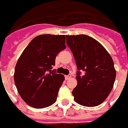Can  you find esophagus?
Returning a JSON list of instances; mask_svg holds the SVG:
<instances>
[{
  "instance_id": "esophagus-1",
  "label": "esophagus",
  "mask_w": 128,
  "mask_h": 128,
  "mask_svg": "<svg viewBox=\"0 0 128 128\" xmlns=\"http://www.w3.org/2000/svg\"><path fill=\"white\" fill-rule=\"evenodd\" d=\"M70 78H71V75L69 74V75H65V79L66 80H69Z\"/></svg>"
}]
</instances>
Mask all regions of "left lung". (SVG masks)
<instances>
[{"mask_svg": "<svg viewBox=\"0 0 128 128\" xmlns=\"http://www.w3.org/2000/svg\"><path fill=\"white\" fill-rule=\"evenodd\" d=\"M66 44L78 67V85L72 92L75 101L87 107L101 104L110 93L115 81L111 56L99 42L86 35L66 36Z\"/></svg>", "mask_w": 128, "mask_h": 128, "instance_id": "obj_1", "label": "left lung"}]
</instances>
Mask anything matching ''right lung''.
<instances>
[{
    "label": "right lung",
    "instance_id": "1",
    "mask_svg": "<svg viewBox=\"0 0 128 128\" xmlns=\"http://www.w3.org/2000/svg\"><path fill=\"white\" fill-rule=\"evenodd\" d=\"M65 41L64 35L38 36L18 59L14 82L21 98L30 106L44 108L56 102L64 76L51 69L57 55L66 48Z\"/></svg>",
    "mask_w": 128,
    "mask_h": 128
}]
</instances>
